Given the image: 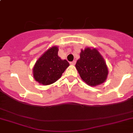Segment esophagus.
I'll list each match as a JSON object with an SVG mask.
<instances>
[{"instance_id": "34e87169", "label": "esophagus", "mask_w": 133, "mask_h": 133, "mask_svg": "<svg viewBox=\"0 0 133 133\" xmlns=\"http://www.w3.org/2000/svg\"><path fill=\"white\" fill-rule=\"evenodd\" d=\"M75 63H76V62H75V61H73V62H70L69 64H71V65H74L75 64Z\"/></svg>"}]
</instances>
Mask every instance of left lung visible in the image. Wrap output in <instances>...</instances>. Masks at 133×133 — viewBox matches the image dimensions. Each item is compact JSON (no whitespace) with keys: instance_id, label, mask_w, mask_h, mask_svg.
<instances>
[{"instance_id":"obj_1","label":"left lung","mask_w":133,"mask_h":133,"mask_svg":"<svg viewBox=\"0 0 133 133\" xmlns=\"http://www.w3.org/2000/svg\"><path fill=\"white\" fill-rule=\"evenodd\" d=\"M75 68L83 81L90 86L99 85L107 79L108 68L106 62L95 48L88 47L81 50Z\"/></svg>"}]
</instances>
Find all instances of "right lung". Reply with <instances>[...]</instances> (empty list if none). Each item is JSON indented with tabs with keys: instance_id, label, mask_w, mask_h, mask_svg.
I'll list each match as a JSON object with an SVG mask.
<instances>
[{
	"instance_id": "1",
	"label": "right lung",
	"mask_w": 133,
	"mask_h": 133,
	"mask_svg": "<svg viewBox=\"0 0 133 133\" xmlns=\"http://www.w3.org/2000/svg\"><path fill=\"white\" fill-rule=\"evenodd\" d=\"M58 50L57 46H52L36 62L33 68V76L40 84L47 85L56 82L69 65L68 61L58 56Z\"/></svg>"
}]
</instances>
